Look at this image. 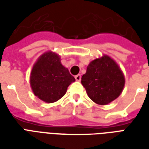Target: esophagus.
I'll return each instance as SVG.
<instances>
[{"label": "esophagus", "instance_id": "34e87169", "mask_svg": "<svg viewBox=\"0 0 149 149\" xmlns=\"http://www.w3.org/2000/svg\"><path fill=\"white\" fill-rule=\"evenodd\" d=\"M75 79L77 81H80L81 80V74H78L77 76H75Z\"/></svg>", "mask_w": 149, "mask_h": 149}]
</instances>
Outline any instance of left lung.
Segmentation results:
<instances>
[{"label": "left lung", "mask_w": 149, "mask_h": 149, "mask_svg": "<svg viewBox=\"0 0 149 149\" xmlns=\"http://www.w3.org/2000/svg\"><path fill=\"white\" fill-rule=\"evenodd\" d=\"M81 84L91 100L104 105L120 95L125 77L116 63L109 56H104L88 65L86 73L81 77Z\"/></svg>", "instance_id": "left-lung-1"}]
</instances>
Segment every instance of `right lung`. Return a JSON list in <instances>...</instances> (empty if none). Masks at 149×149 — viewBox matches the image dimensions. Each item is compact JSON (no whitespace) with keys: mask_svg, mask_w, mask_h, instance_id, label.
<instances>
[{"mask_svg":"<svg viewBox=\"0 0 149 149\" xmlns=\"http://www.w3.org/2000/svg\"><path fill=\"white\" fill-rule=\"evenodd\" d=\"M75 78L54 52L44 53L32 69L30 84L35 96L47 103L60 100Z\"/></svg>","mask_w":149,"mask_h":149,"instance_id":"right-lung-1","label":"right lung"}]
</instances>
